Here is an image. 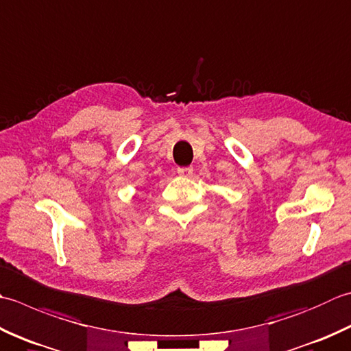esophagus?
Returning a JSON list of instances; mask_svg holds the SVG:
<instances>
[{
  "mask_svg": "<svg viewBox=\"0 0 351 351\" xmlns=\"http://www.w3.org/2000/svg\"><path fill=\"white\" fill-rule=\"evenodd\" d=\"M178 175L185 176V178L191 176V175H193V169H191V167H180V169H178Z\"/></svg>",
  "mask_w": 351,
  "mask_h": 351,
  "instance_id": "1",
  "label": "esophagus"
}]
</instances>
